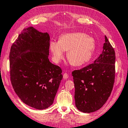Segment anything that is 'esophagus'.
<instances>
[{
    "mask_svg": "<svg viewBox=\"0 0 128 128\" xmlns=\"http://www.w3.org/2000/svg\"><path fill=\"white\" fill-rule=\"evenodd\" d=\"M69 78V75L67 74V73H64V74H63V78L64 79H66Z\"/></svg>",
    "mask_w": 128,
    "mask_h": 128,
    "instance_id": "esophagus-1",
    "label": "esophagus"
}]
</instances>
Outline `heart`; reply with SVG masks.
<instances>
[{
  "label": "heart",
  "mask_w": 128,
  "mask_h": 128,
  "mask_svg": "<svg viewBox=\"0 0 128 128\" xmlns=\"http://www.w3.org/2000/svg\"><path fill=\"white\" fill-rule=\"evenodd\" d=\"M50 49L53 60L58 63L67 52L68 62L74 66H82L87 63L93 56L95 50L94 38L80 32L67 33L60 36L58 42H51Z\"/></svg>",
  "instance_id": "b5f03b06"
}]
</instances>
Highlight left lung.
Listing matches in <instances>:
<instances>
[{
	"instance_id": "left-lung-1",
	"label": "left lung",
	"mask_w": 128,
	"mask_h": 128,
	"mask_svg": "<svg viewBox=\"0 0 128 128\" xmlns=\"http://www.w3.org/2000/svg\"><path fill=\"white\" fill-rule=\"evenodd\" d=\"M102 54L92 64L72 72L76 108L91 113L100 109L111 94L115 78V52L105 36Z\"/></svg>"
}]
</instances>
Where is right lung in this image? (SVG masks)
Instances as JSON below:
<instances>
[{
    "label": "right lung",
    "mask_w": 128,
    "mask_h": 128,
    "mask_svg": "<svg viewBox=\"0 0 128 128\" xmlns=\"http://www.w3.org/2000/svg\"><path fill=\"white\" fill-rule=\"evenodd\" d=\"M50 37L34 27L24 28L11 47L10 78L24 104L45 109L54 102L61 80L60 67L48 58Z\"/></svg>",
    "instance_id": "1"
}]
</instances>
